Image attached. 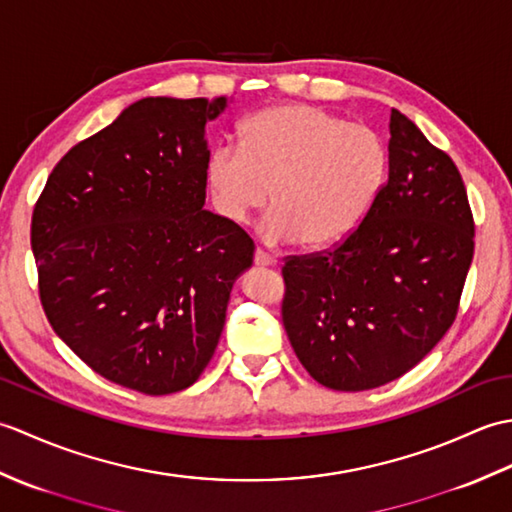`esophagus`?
I'll list each match as a JSON object with an SVG mask.
<instances>
[{
  "label": "esophagus",
  "instance_id": "34e87169",
  "mask_svg": "<svg viewBox=\"0 0 512 512\" xmlns=\"http://www.w3.org/2000/svg\"><path fill=\"white\" fill-rule=\"evenodd\" d=\"M253 262H255V266H275V264H277V259H275L273 255L264 253L262 248H257V250H255V255H253Z\"/></svg>",
  "mask_w": 512,
  "mask_h": 512
}]
</instances>
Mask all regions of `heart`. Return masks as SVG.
<instances>
[{"label": "heart", "mask_w": 512, "mask_h": 512, "mask_svg": "<svg viewBox=\"0 0 512 512\" xmlns=\"http://www.w3.org/2000/svg\"><path fill=\"white\" fill-rule=\"evenodd\" d=\"M385 138L314 105H275L242 125V147L220 145L209 160L217 209L231 222L266 206L264 239L321 248L361 224L383 189Z\"/></svg>", "instance_id": "b5f03b06"}]
</instances>
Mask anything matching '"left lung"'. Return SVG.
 Instances as JSON below:
<instances>
[{
	"mask_svg": "<svg viewBox=\"0 0 512 512\" xmlns=\"http://www.w3.org/2000/svg\"><path fill=\"white\" fill-rule=\"evenodd\" d=\"M389 176L350 235L288 255L281 319L306 372L336 391L407 374L458 317L475 222L447 151L391 110Z\"/></svg>",
	"mask_w": 512,
	"mask_h": 512,
	"instance_id": "obj_1",
	"label": "left lung"
}]
</instances>
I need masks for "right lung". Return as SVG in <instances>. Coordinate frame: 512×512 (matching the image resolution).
<instances>
[{
  "mask_svg": "<svg viewBox=\"0 0 512 512\" xmlns=\"http://www.w3.org/2000/svg\"><path fill=\"white\" fill-rule=\"evenodd\" d=\"M226 99H143L81 140L48 176L30 244L43 312L112 383L187 389L220 341L235 277L253 264L242 226L204 209V125Z\"/></svg>",
  "mask_w": 512,
  "mask_h": 512,
  "instance_id": "obj_1",
  "label": "right lung"
}]
</instances>
